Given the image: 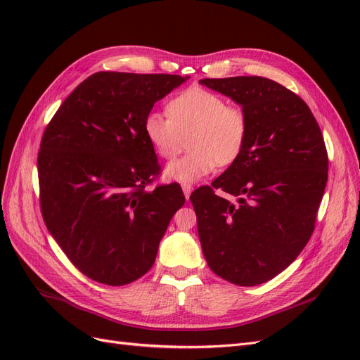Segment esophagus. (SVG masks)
<instances>
[{"label":"esophagus","mask_w":360,"mask_h":360,"mask_svg":"<svg viewBox=\"0 0 360 360\" xmlns=\"http://www.w3.org/2000/svg\"><path fill=\"white\" fill-rule=\"evenodd\" d=\"M181 189H183V193H184V198L189 200L191 192H192V186H191V184H183Z\"/></svg>","instance_id":"esophagus-1"}]
</instances>
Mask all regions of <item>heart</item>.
I'll return each instance as SVG.
<instances>
[{"label":"heart","mask_w":360,"mask_h":360,"mask_svg":"<svg viewBox=\"0 0 360 360\" xmlns=\"http://www.w3.org/2000/svg\"><path fill=\"white\" fill-rule=\"evenodd\" d=\"M168 117L150 112L144 134L156 153L171 160L186 144L189 151L165 169V177L179 183H195L216 165L228 167L240 158L248 141V117L237 105H226L222 96L201 86H191L167 105Z\"/></svg>","instance_id":"b5f03b06"}]
</instances>
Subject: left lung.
<instances>
[{
	"instance_id": "obj_1",
	"label": "left lung",
	"mask_w": 360,
	"mask_h": 360,
	"mask_svg": "<svg viewBox=\"0 0 360 360\" xmlns=\"http://www.w3.org/2000/svg\"><path fill=\"white\" fill-rule=\"evenodd\" d=\"M246 112L240 158L212 186L191 195L207 264L236 285L263 284L285 270L312 236L329 159L309 106L261 76L201 79ZM214 188L238 197L233 205Z\"/></svg>"
}]
</instances>
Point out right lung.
Masks as SVG:
<instances>
[{"instance_id": "add662e5", "label": "right lung", "mask_w": 360, "mask_h": 360, "mask_svg": "<svg viewBox=\"0 0 360 360\" xmlns=\"http://www.w3.org/2000/svg\"><path fill=\"white\" fill-rule=\"evenodd\" d=\"M189 76L97 72L61 103L37 156L48 231L85 276L126 285L155 264L184 204L179 183L146 191L160 165L144 120Z\"/></svg>"}]
</instances>
